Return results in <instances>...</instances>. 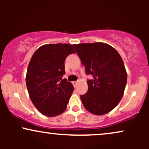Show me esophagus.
I'll list each match as a JSON object with an SVG mask.
<instances>
[{
	"mask_svg": "<svg viewBox=\"0 0 149 149\" xmlns=\"http://www.w3.org/2000/svg\"><path fill=\"white\" fill-rule=\"evenodd\" d=\"M78 83V81H73V85H74V86H76V85H77V83Z\"/></svg>",
	"mask_w": 149,
	"mask_h": 149,
	"instance_id": "34e87169",
	"label": "esophagus"
}]
</instances>
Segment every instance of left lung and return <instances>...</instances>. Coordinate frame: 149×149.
<instances>
[{
	"instance_id": "left-lung-1",
	"label": "left lung",
	"mask_w": 149,
	"mask_h": 149,
	"mask_svg": "<svg viewBox=\"0 0 149 149\" xmlns=\"http://www.w3.org/2000/svg\"><path fill=\"white\" fill-rule=\"evenodd\" d=\"M87 74L88 90L80 95L87 111L97 116L112 111L123 96L127 75L122 58L112 46L104 42L73 45Z\"/></svg>"
}]
</instances>
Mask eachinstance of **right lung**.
I'll use <instances>...</instances> for the list:
<instances>
[{
    "label": "right lung",
    "instance_id": "right-lung-1",
    "mask_svg": "<svg viewBox=\"0 0 149 149\" xmlns=\"http://www.w3.org/2000/svg\"><path fill=\"white\" fill-rule=\"evenodd\" d=\"M76 53L67 43L47 44L33 53L29 64L26 84L32 103L42 115L54 117L66 110L74 88L66 78L64 61Z\"/></svg>",
    "mask_w": 149,
    "mask_h": 149
}]
</instances>
